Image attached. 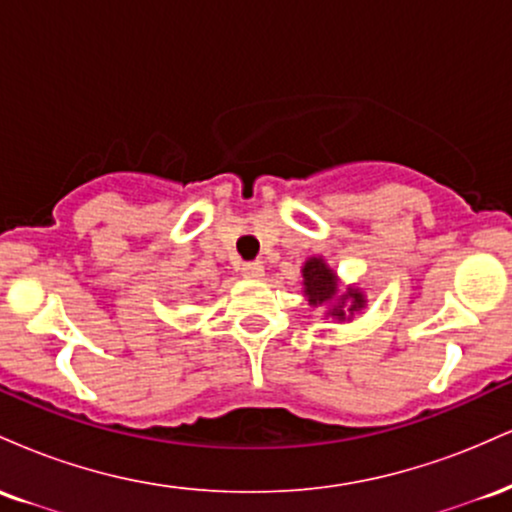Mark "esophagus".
<instances>
[{
	"mask_svg": "<svg viewBox=\"0 0 512 512\" xmlns=\"http://www.w3.org/2000/svg\"><path fill=\"white\" fill-rule=\"evenodd\" d=\"M240 272L243 276H248V279H260L264 274V264L262 262H245L243 267H240Z\"/></svg>",
	"mask_w": 512,
	"mask_h": 512,
	"instance_id": "34e87169",
	"label": "esophagus"
}]
</instances>
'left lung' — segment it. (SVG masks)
Wrapping results in <instances>:
<instances>
[{"instance_id": "obj_1", "label": "left lung", "mask_w": 512, "mask_h": 512, "mask_svg": "<svg viewBox=\"0 0 512 512\" xmlns=\"http://www.w3.org/2000/svg\"><path fill=\"white\" fill-rule=\"evenodd\" d=\"M303 293L308 296V303L327 305V315L334 320L344 322L351 320L358 310L366 308V296L356 286H349L344 293H339V279L334 269L327 267L322 257H310L303 264Z\"/></svg>"}]
</instances>
